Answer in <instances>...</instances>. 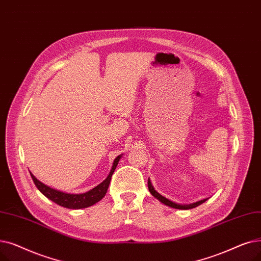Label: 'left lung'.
Wrapping results in <instances>:
<instances>
[{"label":"left lung","instance_id":"1","mask_svg":"<svg viewBox=\"0 0 261 261\" xmlns=\"http://www.w3.org/2000/svg\"><path fill=\"white\" fill-rule=\"evenodd\" d=\"M147 187H148V190H150L151 194H152L154 197H156L157 200H159L161 203H164L165 205L170 206V207H172V208H175V209H191V208H194V207H196V206H198V205H201V204H203L204 202L207 201V198H205V200L198 201V202L193 203V204H190V205H180V204H176V203H174V202H172V201L168 200V198H166L165 196L159 194V193L154 189V187H153L152 184H151L150 178H148V180H147Z\"/></svg>","mask_w":261,"mask_h":261}]
</instances>
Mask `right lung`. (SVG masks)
Instances as JSON below:
<instances>
[{
    "label": "right lung",
    "instance_id": "obj_1",
    "mask_svg": "<svg viewBox=\"0 0 261 261\" xmlns=\"http://www.w3.org/2000/svg\"><path fill=\"white\" fill-rule=\"evenodd\" d=\"M122 157V155H119L115 161L113 168H111L109 174L107 176V178L101 182L98 186H96L95 188H93L92 190L86 192V193H81V194H70V193H65L61 192L58 190H55L53 188H49L48 186L42 184L41 181H39L37 179L32 173L31 176L36 185V187L38 188V190L44 195L46 196L48 200L53 201L54 203H56L57 205L61 206V207H66V208H70V209H80V208H86L92 206L93 204L97 203L98 201H101L102 198L105 196L107 189L109 187L110 184V179L111 176H113L114 172L118 166V163L120 158Z\"/></svg>",
    "mask_w": 261,
    "mask_h": 261
}]
</instances>
